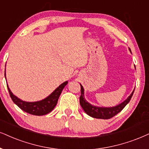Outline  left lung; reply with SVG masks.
I'll list each match as a JSON object with an SVG mask.
<instances>
[{"instance_id": "8db88e82", "label": "left lung", "mask_w": 149, "mask_h": 149, "mask_svg": "<svg viewBox=\"0 0 149 149\" xmlns=\"http://www.w3.org/2000/svg\"><path fill=\"white\" fill-rule=\"evenodd\" d=\"M129 51L131 52V49L129 48ZM81 86V95L80 97V104L83 109L84 112L89 116L92 117L94 118H97V119H110L113 117L116 116L120 113L121 111L125 108L126 105L131 100V97L134 92L135 89L133 90L131 95L125 100V101L122 102L120 104L116 105L115 107H96L90 104L86 100L84 97V89L83 86L80 84Z\"/></svg>"}]
</instances>
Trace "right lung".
Masks as SVG:
<instances>
[{
  "label": "right lung",
  "instance_id": "right-lung-1",
  "mask_svg": "<svg viewBox=\"0 0 149 149\" xmlns=\"http://www.w3.org/2000/svg\"><path fill=\"white\" fill-rule=\"evenodd\" d=\"M5 77L6 78L5 71ZM67 84H68L67 81L63 82L58 87L56 88L49 96L45 97V99L36 102H26L18 98V97L13 94L11 90L9 89L8 84H7V86L11 98H12V101L14 102L17 106L26 113H28L31 115H34V116H40L49 113H50L53 109L55 108L62 91H63V89Z\"/></svg>",
  "mask_w": 149,
  "mask_h": 149
}]
</instances>
